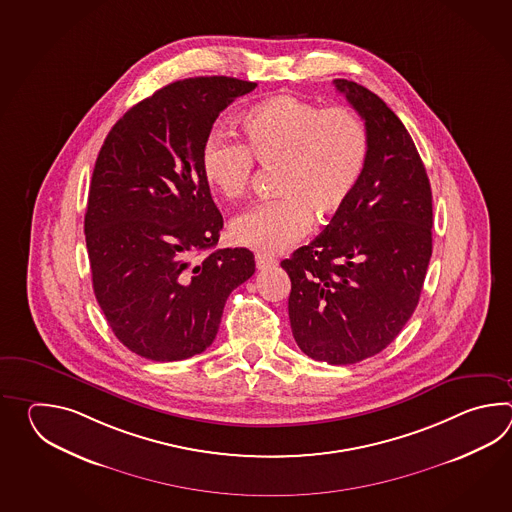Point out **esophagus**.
Wrapping results in <instances>:
<instances>
[{"label":"esophagus","instance_id":"34e87169","mask_svg":"<svg viewBox=\"0 0 512 512\" xmlns=\"http://www.w3.org/2000/svg\"><path fill=\"white\" fill-rule=\"evenodd\" d=\"M274 265H278V261L274 260V258H269V256H263V254H256V267L263 271V269H269V267H274Z\"/></svg>","mask_w":512,"mask_h":512}]
</instances>
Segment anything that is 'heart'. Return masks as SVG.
Here are the masks:
<instances>
[{"label":"heart","instance_id":"obj_1","mask_svg":"<svg viewBox=\"0 0 512 512\" xmlns=\"http://www.w3.org/2000/svg\"><path fill=\"white\" fill-rule=\"evenodd\" d=\"M252 161L278 164L280 197L241 212L230 236L241 247L278 254L304 236L311 219L326 223L348 203L366 168L368 135L349 108L320 109L296 95H276L243 115L241 142L212 131L199 150L205 183L225 199L245 194Z\"/></svg>","mask_w":512,"mask_h":512}]
</instances>
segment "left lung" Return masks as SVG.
<instances>
[{
    "label": "left lung",
    "instance_id": "8db88e82",
    "mask_svg": "<svg viewBox=\"0 0 512 512\" xmlns=\"http://www.w3.org/2000/svg\"><path fill=\"white\" fill-rule=\"evenodd\" d=\"M359 113L368 161L359 186L326 230L282 267L298 348L327 364L381 353L419 304L432 256V190L403 122L357 82L333 80Z\"/></svg>",
    "mask_w": 512,
    "mask_h": 512
}]
</instances>
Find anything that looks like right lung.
<instances>
[{
  "label": "right lung",
  "mask_w": 512,
  "mask_h": 512,
  "mask_svg": "<svg viewBox=\"0 0 512 512\" xmlns=\"http://www.w3.org/2000/svg\"><path fill=\"white\" fill-rule=\"evenodd\" d=\"M256 82L177 80L128 109L98 152L84 232L111 331L144 359L203 353L229 294L254 274L249 249H219L223 216L199 168L219 113Z\"/></svg>",
  "instance_id": "obj_1"
}]
</instances>
